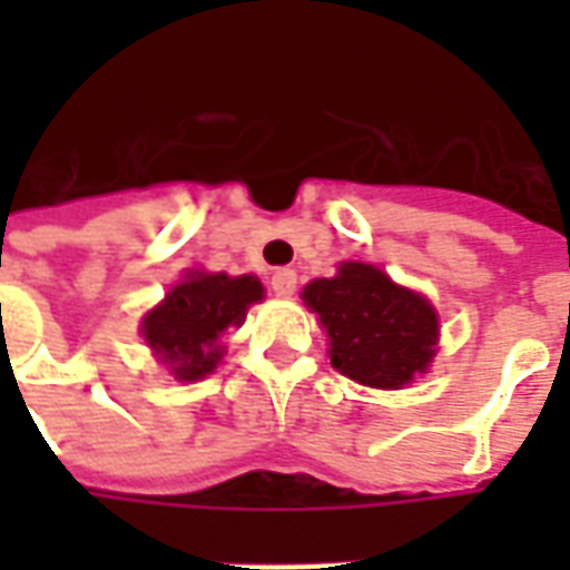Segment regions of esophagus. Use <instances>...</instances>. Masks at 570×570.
Listing matches in <instances>:
<instances>
[{"label":"esophagus","instance_id":"34e87169","mask_svg":"<svg viewBox=\"0 0 570 570\" xmlns=\"http://www.w3.org/2000/svg\"><path fill=\"white\" fill-rule=\"evenodd\" d=\"M296 289V272L293 268H277L272 274V293L274 296H293Z\"/></svg>","mask_w":570,"mask_h":570}]
</instances>
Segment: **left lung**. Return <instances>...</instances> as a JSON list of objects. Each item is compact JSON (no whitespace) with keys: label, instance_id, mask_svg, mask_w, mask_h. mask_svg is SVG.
I'll return each instance as SVG.
<instances>
[{"label":"left lung","instance_id":"obj_1","mask_svg":"<svg viewBox=\"0 0 570 570\" xmlns=\"http://www.w3.org/2000/svg\"><path fill=\"white\" fill-rule=\"evenodd\" d=\"M302 298L326 326L333 366L354 382L396 391L433 360L440 323L430 302L375 265L345 262L335 277L305 286Z\"/></svg>","mask_w":570,"mask_h":570}]
</instances>
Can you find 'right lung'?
<instances>
[{
    "mask_svg": "<svg viewBox=\"0 0 570 570\" xmlns=\"http://www.w3.org/2000/svg\"><path fill=\"white\" fill-rule=\"evenodd\" d=\"M259 298L262 284L249 274H191L142 321V335L179 382H198L223 360L219 335L240 326Z\"/></svg>",
    "mask_w": 570,
    "mask_h": 570,
    "instance_id": "1",
    "label": "right lung"
}]
</instances>
